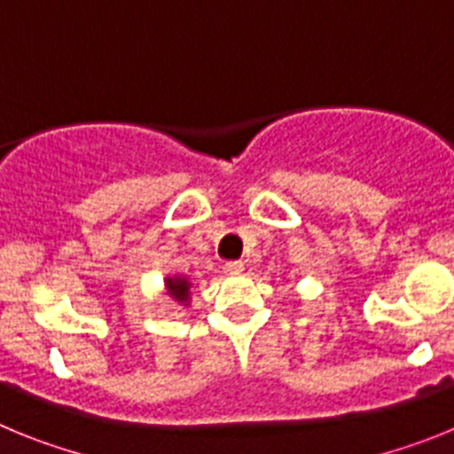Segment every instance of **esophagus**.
Instances as JSON below:
<instances>
[{"mask_svg": "<svg viewBox=\"0 0 454 454\" xmlns=\"http://www.w3.org/2000/svg\"><path fill=\"white\" fill-rule=\"evenodd\" d=\"M243 270H246L243 262H227V263H224V272H227V275H240Z\"/></svg>", "mask_w": 454, "mask_h": 454, "instance_id": "obj_1", "label": "esophagus"}]
</instances>
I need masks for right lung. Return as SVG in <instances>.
<instances>
[{
  "instance_id": "1",
  "label": "right lung",
  "mask_w": 454,
  "mask_h": 454,
  "mask_svg": "<svg viewBox=\"0 0 454 454\" xmlns=\"http://www.w3.org/2000/svg\"><path fill=\"white\" fill-rule=\"evenodd\" d=\"M163 286H166V295H170L172 300L182 307L191 304V279L186 275H168L163 279Z\"/></svg>"
}]
</instances>
